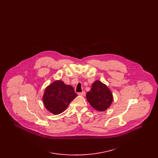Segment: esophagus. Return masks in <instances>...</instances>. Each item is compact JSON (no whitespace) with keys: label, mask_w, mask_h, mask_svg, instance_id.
Returning a JSON list of instances; mask_svg holds the SVG:
<instances>
[{"label":"esophagus","mask_w":158,"mask_h":158,"mask_svg":"<svg viewBox=\"0 0 158 158\" xmlns=\"http://www.w3.org/2000/svg\"><path fill=\"white\" fill-rule=\"evenodd\" d=\"M78 95L80 96H84L85 95V92L82 91V92H79V93H78Z\"/></svg>","instance_id":"esophagus-1"}]
</instances>
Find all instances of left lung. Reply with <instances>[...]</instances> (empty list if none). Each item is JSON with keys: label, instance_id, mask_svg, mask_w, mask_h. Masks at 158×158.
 I'll return each instance as SVG.
<instances>
[{"label": "left lung", "instance_id": "8db88e82", "mask_svg": "<svg viewBox=\"0 0 158 158\" xmlns=\"http://www.w3.org/2000/svg\"><path fill=\"white\" fill-rule=\"evenodd\" d=\"M86 99L90 105L99 111H104L111 105L113 96L108 87L99 81L92 83L90 91L86 94Z\"/></svg>", "mask_w": 158, "mask_h": 158}]
</instances>
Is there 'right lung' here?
Returning a JSON list of instances; mask_svg holds the SVG:
<instances>
[{"instance_id":"add662e5","label":"right lung","mask_w":158,"mask_h":158,"mask_svg":"<svg viewBox=\"0 0 158 158\" xmlns=\"http://www.w3.org/2000/svg\"><path fill=\"white\" fill-rule=\"evenodd\" d=\"M77 96L73 86L62 81H56L45 88L43 101L45 108L57 115L63 113Z\"/></svg>"}]
</instances>
